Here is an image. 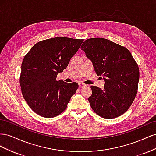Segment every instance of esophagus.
Segmentation results:
<instances>
[{
	"label": "esophagus",
	"mask_w": 156,
	"mask_h": 156,
	"mask_svg": "<svg viewBox=\"0 0 156 156\" xmlns=\"http://www.w3.org/2000/svg\"><path fill=\"white\" fill-rule=\"evenodd\" d=\"M79 86L80 88H84V87H87V84H84V83H80L79 84Z\"/></svg>",
	"instance_id": "esophagus-1"
}]
</instances>
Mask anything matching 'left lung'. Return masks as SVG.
I'll return each instance as SVG.
<instances>
[{
    "label": "left lung",
    "instance_id": "obj_1",
    "mask_svg": "<svg viewBox=\"0 0 156 156\" xmlns=\"http://www.w3.org/2000/svg\"><path fill=\"white\" fill-rule=\"evenodd\" d=\"M81 50L93 63L98 75L105 81L101 90L91 86L88 101L98 115L115 119L126 112L137 93L139 69L129 51L107 39L98 37L84 41Z\"/></svg>",
    "mask_w": 156,
    "mask_h": 156
}]
</instances>
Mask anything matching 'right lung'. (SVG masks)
Wrapping results in <instances>:
<instances>
[{"label":"right lung","instance_id":"right-lung-1","mask_svg":"<svg viewBox=\"0 0 156 156\" xmlns=\"http://www.w3.org/2000/svg\"><path fill=\"white\" fill-rule=\"evenodd\" d=\"M84 40L56 37L36 43L23 60L20 83L23 96L31 109L45 118H53L67 107L79 88L56 77L67 68Z\"/></svg>","mask_w":156,"mask_h":156}]
</instances>
